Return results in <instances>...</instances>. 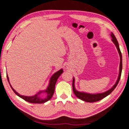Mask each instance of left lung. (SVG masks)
<instances>
[{
	"instance_id": "obj_1",
	"label": "left lung",
	"mask_w": 129,
	"mask_h": 129,
	"mask_svg": "<svg viewBox=\"0 0 129 129\" xmlns=\"http://www.w3.org/2000/svg\"><path fill=\"white\" fill-rule=\"evenodd\" d=\"M111 37L112 38V41L114 43L115 46H116L117 49L118 50V52L119 53L120 55V69H119V75H118V79L117 80L116 83L114 86L112 87L111 89L108 90L106 92L103 93H95V94H91V93H88L83 92H79L76 91V89L75 88V79L73 78V82H72V88H73V91L74 92L75 95L79 99H81L83 101L88 102V103H93V102L98 101L100 100H101L103 99L104 98L106 97L107 96H108V95L110 94L112 92L114 91V89L116 88L117 85L119 82V81L120 79V77H121V71H122V56H121V51H120V48H119V45H118V43L116 37H115L113 33H111Z\"/></svg>"
}]
</instances>
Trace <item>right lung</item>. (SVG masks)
<instances>
[{"instance_id":"obj_1","label":"right lung","mask_w":129,"mask_h":129,"mask_svg":"<svg viewBox=\"0 0 129 129\" xmlns=\"http://www.w3.org/2000/svg\"><path fill=\"white\" fill-rule=\"evenodd\" d=\"M63 72V70L60 69L59 70L58 72H57L53 74L52 76L51 77L50 79V83L49 85L47 87V88L45 90V91H40L38 93H37L36 95H34V96H24V95H20L19 93H18L12 87L11 85L10 84L9 78L7 75V79L8 81V82L9 83L10 86H11L12 89L13 90V91L16 93L18 96H19L20 98L24 99L25 101L28 102V103H35V104H42L48 101V100L51 99V97L53 96V93H54V89H55V85H56V82L57 81V79L58 77L60 76V75ZM42 92H45L46 93V96L44 97H41L39 96V94Z\"/></svg>"}]
</instances>
